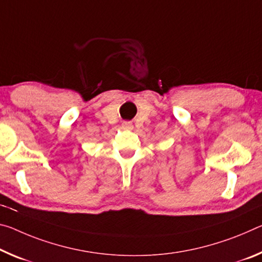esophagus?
Instances as JSON below:
<instances>
[{"label":"esophagus","instance_id":"obj_1","mask_svg":"<svg viewBox=\"0 0 262 262\" xmlns=\"http://www.w3.org/2000/svg\"><path fill=\"white\" fill-rule=\"evenodd\" d=\"M122 127L126 128V129H132L133 128V123L130 121H123L122 122Z\"/></svg>","mask_w":262,"mask_h":262}]
</instances>
